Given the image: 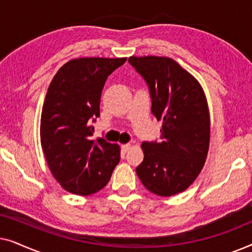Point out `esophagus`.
Returning a JSON list of instances; mask_svg holds the SVG:
<instances>
[{"mask_svg": "<svg viewBox=\"0 0 252 252\" xmlns=\"http://www.w3.org/2000/svg\"><path fill=\"white\" fill-rule=\"evenodd\" d=\"M129 148H130V144H129V143L122 144V150L124 151V153H127V151L129 150Z\"/></svg>", "mask_w": 252, "mask_h": 252, "instance_id": "obj_1", "label": "esophagus"}]
</instances>
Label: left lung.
<instances>
[{
	"instance_id": "left-lung-1",
	"label": "left lung",
	"mask_w": 252,
	"mask_h": 252,
	"mask_svg": "<svg viewBox=\"0 0 252 252\" xmlns=\"http://www.w3.org/2000/svg\"><path fill=\"white\" fill-rule=\"evenodd\" d=\"M129 64L149 88L151 112L163 122L159 140L144 141L136 174L144 187L172 196L190 186L205 163L210 117L197 80L168 57H129Z\"/></svg>"
}]
</instances>
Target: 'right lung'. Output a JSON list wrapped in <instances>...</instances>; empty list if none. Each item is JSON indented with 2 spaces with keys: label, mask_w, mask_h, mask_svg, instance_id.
<instances>
[{
  "label": "right lung",
  "mask_w": 252,
  "mask_h": 252,
  "mask_svg": "<svg viewBox=\"0 0 252 252\" xmlns=\"http://www.w3.org/2000/svg\"><path fill=\"white\" fill-rule=\"evenodd\" d=\"M126 58H78L51 80L41 115V144L65 190L87 196L108 184L120 160L118 144L92 140L106 79Z\"/></svg>",
  "instance_id": "right-lung-1"
}]
</instances>
